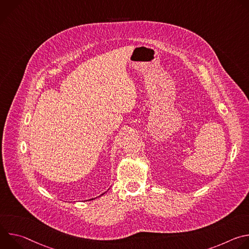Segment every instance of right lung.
I'll return each instance as SVG.
<instances>
[{
	"mask_svg": "<svg viewBox=\"0 0 249 249\" xmlns=\"http://www.w3.org/2000/svg\"><path fill=\"white\" fill-rule=\"evenodd\" d=\"M103 194H104V193H103ZM103 194H101V195H103ZM101 195H100V196H101ZM89 200H93V198H92V199H89Z\"/></svg>",
	"mask_w": 249,
	"mask_h": 249,
	"instance_id": "right-lung-1",
	"label": "right lung"
}]
</instances>
